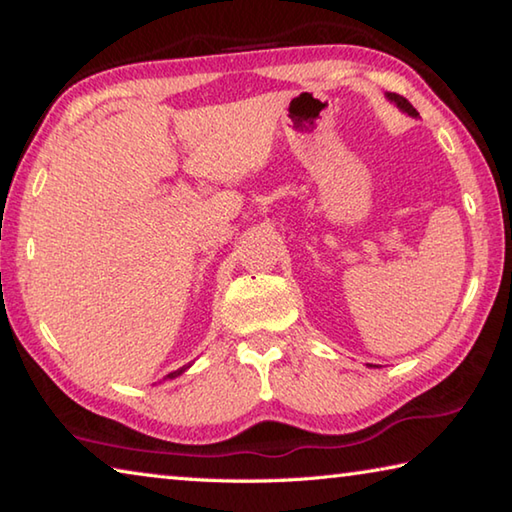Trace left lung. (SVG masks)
Instances as JSON below:
<instances>
[{
  "label": "left lung",
  "mask_w": 512,
  "mask_h": 512,
  "mask_svg": "<svg viewBox=\"0 0 512 512\" xmlns=\"http://www.w3.org/2000/svg\"><path fill=\"white\" fill-rule=\"evenodd\" d=\"M388 98H390L394 104H397L399 109L406 111L408 115H419V113H417V109H414V106H412L406 98H403V95H399V93H388Z\"/></svg>",
  "instance_id": "8db88e82"
}]
</instances>
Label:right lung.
<instances>
[{
	"label": "right lung",
	"instance_id": "right-lung-1",
	"mask_svg": "<svg viewBox=\"0 0 512 512\" xmlns=\"http://www.w3.org/2000/svg\"><path fill=\"white\" fill-rule=\"evenodd\" d=\"M185 370H187V368H180V370H176V372H171V374H167V379H173V376H178V374H182Z\"/></svg>",
	"mask_w": 512,
	"mask_h": 512
}]
</instances>
